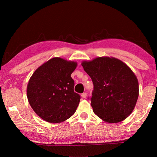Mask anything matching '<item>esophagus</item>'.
Listing matches in <instances>:
<instances>
[{
	"mask_svg": "<svg viewBox=\"0 0 157 157\" xmlns=\"http://www.w3.org/2000/svg\"><path fill=\"white\" fill-rule=\"evenodd\" d=\"M81 96H82V97L83 98H86V96H87V94H86V92H84V93H82Z\"/></svg>",
	"mask_w": 157,
	"mask_h": 157,
	"instance_id": "1",
	"label": "esophagus"
}]
</instances>
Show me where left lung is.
Masks as SVG:
<instances>
[{
	"instance_id": "1",
	"label": "left lung",
	"mask_w": 157,
	"mask_h": 157,
	"mask_svg": "<svg viewBox=\"0 0 157 157\" xmlns=\"http://www.w3.org/2000/svg\"><path fill=\"white\" fill-rule=\"evenodd\" d=\"M82 65L94 84L90 101L95 114L111 123L125 119L139 95L138 81L132 69L121 60L108 56L83 61Z\"/></svg>"
}]
</instances>
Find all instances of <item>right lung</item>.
Masks as SVG:
<instances>
[{
	"label": "right lung",
	"mask_w": 157,
	"mask_h": 157,
	"mask_svg": "<svg viewBox=\"0 0 157 157\" xmlns=\"http://www.w3.org/2000/svg\"><path fill=\"white\" fill-rule=\"evenodd\" d=\"M77 65L76 62L55 57L40 66L29 79L28 102L44 121L61 123L75 113L80 96L73 90L71 74Z\"/></svg>",
	"instance_id": "1"
}]
</instances>
